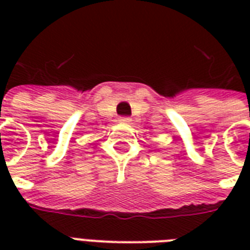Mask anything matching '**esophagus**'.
<instances>
[{"label":"esophagus","instance_id":"obj_1","mask_svg":"<svg viewBox=\"0 0 250 250\" xmlns=\"http://www.w3.org/2000/svg\"><path fill=\"white\" fill-rule=\"evenodd\" d=\"M121 123H125V125H129V123H131V118H128V117L121 118Z\"/></svg>","mask_w":250,"mask_h":250}]
</instances>
